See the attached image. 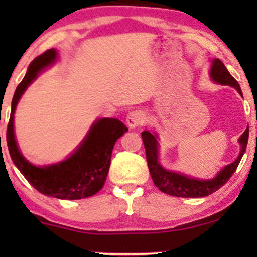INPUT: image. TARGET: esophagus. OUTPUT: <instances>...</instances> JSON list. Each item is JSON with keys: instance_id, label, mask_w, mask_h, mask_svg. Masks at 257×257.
<instances>
[{"instance_id": "1", "label": "esophagus", "mask_w": 257, "mask_h": 257, "mask_svg": "<svg viewBox=\"0 0 257 257\" xmlns=\"http://www.w3.org/2000/svg\"><path fill=\"white\" fill-rule=\"evenodd\" d=\"M147 120V117L145 112L140 110H135L129 112L128 116H126V124H128L129 128H137L139 125L145 124Z\"/></svg>"}]
</instances>
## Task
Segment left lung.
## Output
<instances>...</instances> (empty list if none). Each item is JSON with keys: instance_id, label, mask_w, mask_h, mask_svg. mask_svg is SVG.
I'll return each instance as SVG.
<instances>
[{"instance_id": "obj_1", "label": "left lung", "mask_w": 257, "mask_h": 257, "mask_svg": "<svg viewBox=\"0 0 257 257\" xmlns=\"http://www.w3.org/2000/svg\"><path fill=\"white\" fill-rule=\"evenodd\" d=\"M210 77L214 82L219 84L231 85V87L238 90L240 95H243L239 83L233 78V76L228 72V70L226 69V66L220 59H214L213 60V65H211L210 69ZM141 138H143L144 146H145L150 174H151L153 184L157 186L159 191L170 194V196L182 197V198H199V197H205L216 192L219 188L222 187L228 181L233 173L235 172L246 150L247 139H249V128H246L245 132L239 138L240 152L237 159L233 163L226 166L223 169H221L219 174L214 179L210 180L190 178V176L184 175V174L169 172V170L164 169L158 162L157 134L156 133L152 134V133L144 131L141 133Z\"/></svg>"}]
</instances>
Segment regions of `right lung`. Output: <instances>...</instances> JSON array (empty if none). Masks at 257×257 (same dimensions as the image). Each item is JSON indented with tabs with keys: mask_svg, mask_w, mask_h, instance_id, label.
Segmentation results:
<instances>
[{
	"mask_svg": "<svg viewBox=\"0 0 257 257\" xmlns=\"http://www.w3.org/2000/svg\"><path fill=\"white\" fill-rule=\"evenodd\" d=\"M57 51L48 49L29 65L25 77L20 82L12 100L10 122L7 126V146L11 158L19 172L40 193L59 199H82L98 193L105 184L111 164L114 144L128 128L116 118H100L94 122L87 137L75 152L60 163L36 167L26 161L18 149L14 137V111L26 88L38 72L52 65Z\"/></svg>",
	"mask_w": 257,
	"mask_h": 257,
	"instance_id": "right-lung-1",
	"label": "right lung"
}]
</instances>
